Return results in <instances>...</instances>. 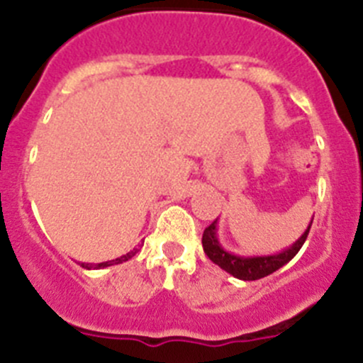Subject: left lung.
Segmentation results:
<instances>
[{
	"mask_svg": "<svg viewBox=\"0 0 363 363\" xmlns=\"http://www.w3.org/2000/svg\"><path fill=\"white\" fill-rule=\"evenodd\" d=\"M218 220H214L207 229L203 230V238H201V245H203L205 255L209 256L211 262L221 267L223 271H227L229 274H233L234 278L238 280H259V278H265L269 274H272L274 271H278L280 267H284L285 264H289L291 259L298 255V251L301 249V245L306 243L307 234H309L311 225L306 229V233L301 234L300 238L293 243L291 247H287L285 251L278 252V255H269V256H238L233 255V252L225 251L223 247L218 242V229H216Z\"/></svg>",
	"mask_w": 363,
	"mask_h": 363,
	"instance_id": "obj_1",
	"label": "left lung"
}]
</instances>
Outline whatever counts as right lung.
Here are the masks:
<instances>
[{
  "label": "right lung",
  "instance_id": "add662e5",
  "mask_svg": "<svg viewBox=\"0 0 363 363\" xmlns=\"http://www.w3.org/2000/svg\"><path fill=\"white\" fill-rule=\"evenodd\" d=\"M136 252H138V249H133L130 252H127V255L120 256V258H116V259H112V262H104V264H82V267H85V269H101V267H108V265L123 264V262H127V259L133 258Z\"/></svg>",
  "mask_w": 363,
  "mask_h": 363
}]
</instances>
